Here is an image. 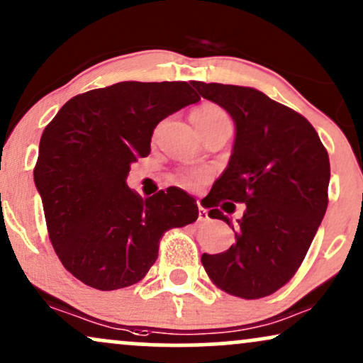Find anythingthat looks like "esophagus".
<instances>
[{"mask_svg":"<svg viewBox=\"0 0 363 363\" xmlns=\"http://www.w3.org/2000/svg\"><path fill=\"white\" fill-rule=\"evenodd\" d=\"M197 206H199V221H208L209 216H208V209H204L203 206H201V203H197Z\"/></svg>","mask_w":363,"mask_h":363,"instance_id":"1","label":"esophagus"}]
</instances>
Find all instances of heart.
Masks as SVG:
<instances>
[{
  "label": "heart",
  "instance_id": "1",
  "mask_svg": "<svg viewBox=\"0 0 363 363\" xmlns=\"http://www.w3.org/2000/svg\"><path fill=\"white\" fill-rule=\"evenodd\" d=\"M191 118L201 134L216 130V128L233 127L229 113L223 107H219L218 104L213 102L201 104L199 107H196L192 110ZM174 179H176L179 186L187 187V189H194V187L201 186L206 181V174L199 171H179L176 176H174Z\"/></svg>",
  "mask_w": 363,
  "mask_h": 363
}]
</instances>
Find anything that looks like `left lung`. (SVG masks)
<instances>
[{
    "mask_svg": "<svg viewBox=\"0 0 363 363\" xmlns=\"http://www.w3.org/2000/svg\"><path fill=\"white\" fill-rule=\"evenodd\" d=\"M236 123L229 166L206 197L209 218L233 228L236 242L203 255L219 290L258 300L273 295L303 263L328 206L330 160L313 125L295 110L250 86L191 82ZM246 203L235 227L220 208ZM227 212H228L227 211Z\"/></svg>",
    "mask_w": 363,
    "mask_h": 363,
    "instance_id": "8db88e82",
    "label": "left lung"
}]
</instances>
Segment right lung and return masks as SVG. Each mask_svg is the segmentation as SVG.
<instances>
[{"label": "right lung", "mask_w": 363, "mask_h": 363, "mask_svg": "<svg viewBox=\"0 0 363 363\" xmlns=\"http://www.w3.org/2000/svg\"><path fill=\"white\" fill-rule=\"evenodd\" d=\"M197 100L187 82H121L75 95L45 127L35 184L55 253L82 283L132 286L157 259L164 233L197 219L196 199L177 187L142 199L125 184L155 125Z\"/></svg>", "instance_id": "1"}]
</instances>
